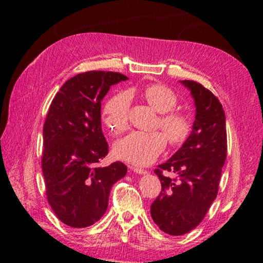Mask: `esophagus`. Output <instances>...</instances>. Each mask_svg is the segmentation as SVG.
I'll use <instances>...</instances> for the list:
<instances>
[{"label":"esophagus","mask_w":263,"mask_h":263,"mask_svg":"<svg viewBox=\"0 0 263 263\" xmlns=\"http://www.w3.org/2000/svg\"><path fill=\"white\" fill-rule=\"evenodd\" d=\"M133 172L135 173H137V174H139V175H144V174H146V173H147V171H146V169H142V168H139V167H133V166H131L130 167Z\"/></svg>","instance_id":"esophagus-1"}]
</instances>
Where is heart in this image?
I'll return each instance as SVG.
<instances>
[{
  "label": "heart",
  "instance_id": "heart-1",
  "mask_svg": "<svg viewBox=\"0 0 263 263\" xmlns=\"http://www.w3.org/2000/svg\"><path fill=\"white\" fill-rule=\"evenodd\" d=\"M142 96L146 102L159 114L160 126L166 133L172 145H180L188 138L191 124L186 115L174 111L177 96L171 88L162 84H152L145 88ZM131 99L127 92H119L106 102L103 109L105 125L115 133L123 132L127 127ZM167 139L162 132L135 131L119 139L115 144L116 157L135 164L153 162L166 146Z\"/></svg>",
  "mask_w": 263,
  "mask_h": 263
}]
</instances>
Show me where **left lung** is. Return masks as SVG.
Masks as SVG:
<instances>
[{
	"mask_svg": "<svg viewBox=\"0 0 263 263\" xmlns=\"http://www.w3.org/2000/svg\"><path fill=\"white\" fill-rule=\"evenodd\" d=\"M196 108L193 131L181 148L159 168L161 193L151 205V216L164 233L182 235L203 220L218 194L228 154L226 117L217 97L201 83L181 81ZM169 171L175 178L163 175Z\"/></svg>",
	"mask_w": 263,
	"mask_h": 263,
	"instance_id": "8db88e82",
	"label": "left lung"
}]
</instances>
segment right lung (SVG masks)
<instances>
[{
	"label": "right lung",
	"instance_id": "1",
	"mask_svg": "<svg viewBox=\"0 0 263 263\" xmlns=\"http://www.w3.org/2000/svg\"><path fill=\"white\" fill-rule=\"evenodd\" d=\"M121 73L78 74L53 99L44 124L42 168L53 212L74 229L99 221L108 208L111 186L126 175L123 162L99 167L109 152L102 132L101 101Z\"/></svg>",
	"mask_w": 263,
	"mask_h": 263
}]
</instances>
